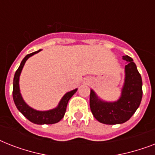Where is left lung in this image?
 <instances>
[{"label":"left lung","mask_w":155,"mask_h":155,"mask_svg":"<svg viewBox=\"0 0 155 155\" xmlns=\"http://www.w3.org/2000/svg\"><path fill=\"white\" fill-rule=\"evenodd\" d=\"M125 79L120 96L115 101H104L91 89L90 108L94 117L106 125L122 124L130 120L139 107L142 97V80L132 58L125 55Z\"/></svg>","instance_id":"1"}]
</instances>
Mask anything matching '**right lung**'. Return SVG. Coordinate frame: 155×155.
<instances>
[{
	"mask_svg": "<svg viewBox=\"0 0 155 155\" xmlns=\"http://www.w3.org/2000/svg\"><path fill=\"white\" fill-rule=\"evenodd\" d=\"M40 51H42V50H38L37 51L29 54L21 62L20 66L15 72L14 78H13V98L17 108L30 121L37 124V125H50V124H54V123L58 122L59 120L63 119L66 113V108H67L68 101L73 95L77 92L78 88H75V89L71 90L70 92L65 93L64 96L61 98L60 101L58 102V105L56 106L55 108L49 109V110H37V109L31 108L28 104H26L21 96L20 86H19L21 73L23 67L28 58H30L35 54L38 53Z\"/></svg>",
	"mask_w": 155,
	"mask_h": 155,
	"instance_id": "right-lung-1",
	"label": "right lung"
}]
</instances>
